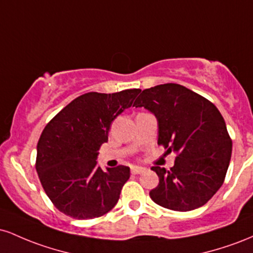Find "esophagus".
Wrapping results in <instances>:
<instances>
[{"label": "esophagus", "instance_id": "esophagus-1", "mask_svg": "<svg viewBox=\"0 0 253 253\" xmlns=\"http://www.w3.org/2000/svg\"><path fill=\"white\" fill-rule=\"evenodd\" d=\"M145 171L144 168H140V167H132L130 168V172L133 173V175H139V173H143Z\"/></svg>", "mask_w": 253, "mask_h": 253}]
</instances>
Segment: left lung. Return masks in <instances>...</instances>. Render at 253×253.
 Wrapping results in <instances>:
<instances>
[{"mask_svg":"<svg viewBox=\"0 0 253 253\" xmlns=\"http://www.w3.org/2000/svg\"><path fill=\"white\" fill-rule=\"evenodd\" d=\"M133 106L155 114L158 145L177 153L170 170L151 168L159 177L151 199L177 211L206 205L225 181L232 155V140L216 107L176 83L143 90Z\"/></svg>","mask_w":253,"mask_h":253,"instance_id":"8db88e82","label":"left lung"}]
</instances>
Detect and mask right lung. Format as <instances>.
Returning a JSON list of instances; mask_svg holds the SVG:
<instances>
[{
    "mask_svg": "<svg viewBox=\"0 0 253 253\" xmlns=\"http://www.w3.org/2000/svg\"><path fill=\"white\" fill-rule=\"evenodd\" d=\"M140 89L86 92L46 125L37 146L36 169L54 207L77 220L102 216L119 201L129 168L103 171L97 151L108 141L113 120L132 106Z\"/></svg>",
    "mask_w": 253,
    "mask_h": 253,
    "instance_id": "obj_1",
    "label": "right lung"
}]
</instances>
